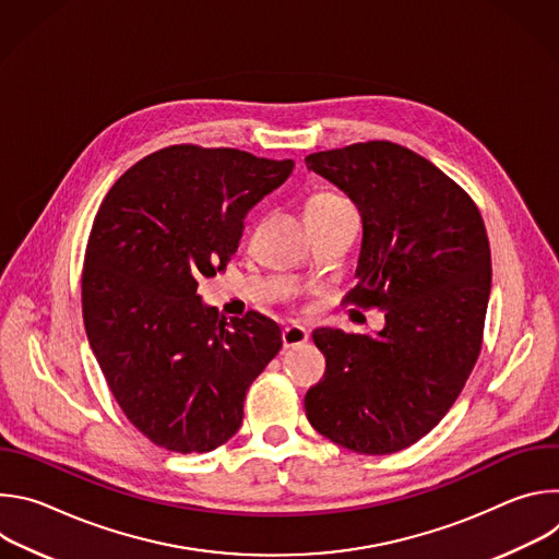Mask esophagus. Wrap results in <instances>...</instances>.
I'll return each mask as SVG.
<instances>
[{
  "instance_id": "34e87169",
  "label": "esophagus",
  "mask_w": 559,
  "mask_h": 559,
  "mask_svg": "<svg viewBox=\"0 0 559 559\" xmlns=\"http://www.w3.org/2000/svg\"><path fill=\"white\" fill-rule=\"evenodd\" d=\"M307 338H309V334H307V330L300 328V325H287V328L283 330V345H285V349L298 347V345L307 343Z\"/></svg>"
}]
</instances>
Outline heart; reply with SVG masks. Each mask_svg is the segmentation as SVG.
I'll list each match as a JSON object with an SVG mask.
<instances>
[{
	"instance_id": "b5f03b06",
	"label": "heart",
	"mask_w": 559,
	"mask_h": 559,
	"mask_svg": "<svg viewBox=\"0 0 559 559\" xmlns=\"http://www.w3.org/2000/svg\"><path fill=\"white\" fill-rule=\"evenodd\" d=\"M347 201L334 192H316L311 197H307L305 205H302V212L305 216H311V214H323V212H332L341 205H345Z\"/></svg>"
}]
</instances>
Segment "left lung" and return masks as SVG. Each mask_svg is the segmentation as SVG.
I'll return each mask as SVG.
<instances>
[{"mask_svg":"<svg viewBox=\"0 0 559 559\" xmlns=\"http://www.w3.org/2000/svg\"><path fill=\"white\" fill-rule=\"evenodd\" d=\"M362 216L345 305L384 311L376 336L313 330L325 373L305 395L311 427L365 455L427 436L453 407L483 349L491 248L473 199L425 156L365 141L305 156Z\"/></svg>","mask_w":559,"mask_h":559,"instance_id":"1","label":"left lung"}]
</instances>
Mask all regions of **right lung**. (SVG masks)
<instances>
[{"instance_id":"right-lung-1","label":"right lung","mask_w":559,"mask_h":559,"mask_svg":"<svg viewBox=\"0 0 559 559\" xmlns=\"http://www.w3.org/2000/svg\"><path fill=\"white\" fill-rule=\"evenodd\" d=\"M292 170V158L181 143L141 158L99 205L84 325L117 405L156 447L205 453L227 442L250 384L283 347L267 316L227 323L197 289L227 267L248 212Z\"/></svg>"}]
</instances>
